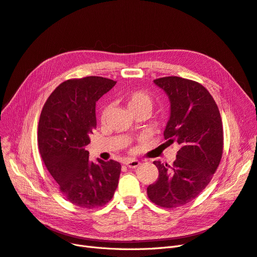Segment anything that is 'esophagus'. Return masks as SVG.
I'll return each instance as SVG.
<instances>
[{
    "label": "esophagus",
    "instance_id": "1",
    "mask_svg": "<svg viewBox=\"0 0 257 257\" xmlns=\"http://www.w3.org/2000/svg\"><path fill=\"white\" fill-rule=\"evenodd\" d=\"M126 166H128L129 168H137L141 165V162L139 160H135V159H131V160H128L125 162Z\"/></svg>",
    "mask_w": 257,
    "mask_h": 257
}]
</instances>
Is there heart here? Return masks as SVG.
<instances>
[{"mask_svg":"<svg viewBox=\"0 0 257 257\" xmlns=\"http://www.w3.org/2000/svg\"><path fill=\"white\" fill-rule=\"evenodd\" d=\"M123 101L126 103V107L129 112L134 115L139 112H146L150 114L154 108V99L150 95L145 91H135L132 93H127L122 96ZM110 108L104 107L100 113V122L107 120Z\"/></svg>","mask_w":257,"mask_h":257,"instance_id":"heart-1","label":"heart"}]
</instances>
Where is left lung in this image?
<instances>
[{
	"mask_svg": "<svg viewBox=\"0 0 257 257\" xmlns=\"http://www.w3.org/2000/svg\"><path fill=\"white\" fill-rule=\"evenodd\" d=\"M170 101L164 139L180 145L173 166L155 161L159 178L147 195L159 206L173 208L192 201L210 183L220 163L223 128L219 110L202 84L168 76L155 79Z\"/></svg>",
	"mask_w": 257,
	"mask_h": 257,
	"instance_id": "8db88e82",
	"label": "left lung"
}]
</instances>
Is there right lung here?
Wrapping results in <instances>:
<instances>
[{
	"instance_id": "1",
	"label": "right lung",
	"mask_w": 257,
	"mask_h": 257,
	"mask_svg": "<svg viewBox=\"0 0 257 257\" xmlns=\"http://www.w3.org/2000/svg\"><path fill=\"white\" fill-rule=\"evenodd\" d=\"M116 81L89 76L57 87L45 101L38 125V146L47 170L71 203L91 210L108 203L118 184L120 164L89 160L96 128V101Z\"/></svg>"
}]
</instances>
